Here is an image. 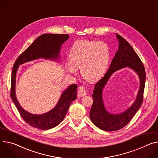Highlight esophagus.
<instances>
[{"instance_id":"obj_1","label":"esophagus","mask_w":158,"mask_h":158,"mask_svg":"<svg viewBox=\"0 0 158 158\" xmlns=\"http://www.w3.org/2000/svg\"><path fill=\"white\" fill-rule=\"evenodd\" d=\"M86 94V90H85L83 87H79V90L77 91V96L79 98L83 97Z\"/></svg>"}]
</instances>
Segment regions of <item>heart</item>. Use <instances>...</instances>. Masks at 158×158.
<instances>
[{"label":"heart","instance_id":"obj_1","mask_svg":"<svg viewBox=\"0 0 158 158\" xmlns=\"http://www.w3.org/2000/svg\"><path fill=\"white\" fill-rule=\"evenodd\" d=\"M69 62L65 63L69 73L77 75V69H81L84 79L94 82L105 74L110 60V50L105 42L79 40L72 46Z\"/></svg>","mask_w":158,"mask_h":158}]
</instances>
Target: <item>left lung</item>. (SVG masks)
<instances>
[{"label":"left lung","mask_w":158,"mask_h":158,"mask_svg":"<svg viewBox=\"0 0 158 158\" xmlns=\"http://www.w3.org/2000/svg\"><path fill=\"white\" fill-rule=\"evenodd\" d=\"M116 36L119 43L118 51L107 73L95 84L92 94L93 103L89 112L90 119L97 127L110 132L124 127L134 117L142 103L146 82L145 69L139 56L123 37L118 34ZM125 67L132 69L138 74L140 82L139 89L135 102L130 107L122 113L113 114L108 112L105 108L102 99L103 89L112 74Z\"/></svg>","instance_id":"1"}]
</instances>
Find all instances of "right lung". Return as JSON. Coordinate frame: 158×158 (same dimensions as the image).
I'll list each match as a JSON object with an SVG mask.
<instances>
[{"label": "right lung", "instance_id": "1", "mask_svg": "<svg viewBox=\"0 0 158 158\" xmlns=\"http://www.w3.org/2000/svg\"><path fill=\"white\" fill-rule=\"evenodd\" d=\"M69 38V35L43 34L36 38L16 60L11 76L10 96L21 117L31 126L41 130H48L60 124L65 118L68 109L77 98L76 84H71L62 93L55 106L43 114L27 112L20 105L16 95V74L19 65L39 59L58 62L60 59L62 45Z\"/></svg>", "mask_w": 158, "mask_h": 158}]
</instances>
